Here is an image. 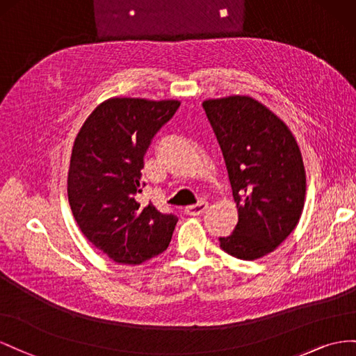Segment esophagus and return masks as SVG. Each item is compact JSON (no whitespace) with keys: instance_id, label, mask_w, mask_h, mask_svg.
Returning a JSON list of instances; mask_svg holds the SVG:
<instances>
[{"instance_id":"34e87169","label":"esophagus","mask_w":356,"mask_h":356,"mask_svg":"<svg viewBox=\"0 0 356 356\" xmlns=\"http://www.w3.org/2000/svg\"><path fill=\"white\" fill-rule=\"evenodd\" d=\"M207 207H209V202L200 201V202H197V204L188 206L185 209V213H186V215H189V216H200V215H202V213L207 210Z\"/></svg>"}]
</instances>
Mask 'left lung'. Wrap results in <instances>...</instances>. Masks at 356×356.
<instances>
[{"mask_svg":"<svg viewBox=\"0 0 356 356\" xmlns=\"http://www.w3.org/2000/svg\"><path fill=\"white\" fill-rule=\"evenodd\" d=\"M225 159L238 222L220 248L238 259L268 255L296 229L306 197L301 152L285 122L259 101L232 95L202 103Z\"/></svg>","mask_w":356,"mask_h":356,"instance_id":"1","label":"left lung"}]
</instances>
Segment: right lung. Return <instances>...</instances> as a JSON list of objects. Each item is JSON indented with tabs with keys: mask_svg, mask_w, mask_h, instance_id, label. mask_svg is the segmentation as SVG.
Listing matches in <instances>:
<instances>
[{
	"mask_svg": "<svg viewBox=\"0 0 356 356\" xmlns=\"http://www.w3.org/2000/svg\"><path fill=\"white\" fill-rule=\"evenodd\" d=\"M177 99L110 98L85 120L68 170V201L85 237L118 264L137 266L164 252L177 216L136 197L152 138L175 116Z\"/></svg>",
	"mask_w": 356,
	"mask_h": 356,
	"instance_id": "add662e5",
	"label": "right lung"
}]
</instances>
